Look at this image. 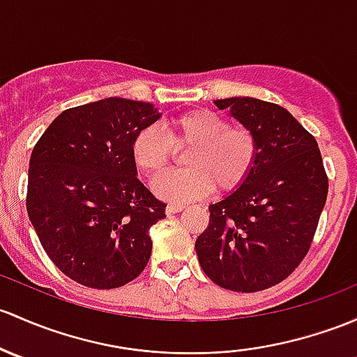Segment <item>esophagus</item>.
<instances>
[{
	"label": "esophagus",
	"instance_id": "1",
	"mask_svg": "<svg viewBox=\"0 0 357 357\" xmlns=\"http://www.w3.org/2000/svg\"><path fill=\"white\" fill-rule=\"evenodd\" d=\"M185 208H186V205H183V204H169L166 210H167V213H178Z\"/></svg>",
	"mask_w": 357,
	"mask_h": 357
}]
</instances>
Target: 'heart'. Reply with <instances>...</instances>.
<instances>
[{"label": "heart", "instance_id": "1", "mask_svg": "<svg viewBox=\"0 0 357 357\" xmlns=\"http://www.w3.org/2000/svg\"><path fill=\"white\" fill-rule=\"evenodd\" d=\"M169 135L157 126H145L131 142V157L140 171L157 174L167 166L176 147H192L185 155L188 167L157 176L152 188L172 202L238 190L253 171L258 140L246 126H229L222 116L208 109H193L169 119Z\"/></svg>", "mask_w": 357, "mask_h": 357}]
</instances>
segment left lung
I'll return each mask as SVG.
<instances>
[{
    "label": "left lung",
    "mask_w": 357,
    "mask_h": 357,
    "mask_svg": "<svg viewBox=\"0 0 357 357\" xmlns=\"http://www.w3.org/2000/svg\"><path fill=\"white\" fill-rule=\"evenodd\" d=\"M258 140L253 171L210 205L198 261L217 286L257 292L287 279L310 251L328 193L317 140L284 107L253 97L215 100Z\"/></svg>",
    "instance_id": "obj_1"
}]
</instances>
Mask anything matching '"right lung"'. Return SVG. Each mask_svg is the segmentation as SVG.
Segmentation results:
<instances>
[{"mask_svg":"<svg viewBox=\"0 0 357 357\" xmlns=\"http://www.w3.org/2000/svg\"><path fill=\"white\" fill-rule=\"evenodd\" d=\"M159 118L152 104L109 97L63 111L32 150L29 219L52 264L82 286L121 287L147 267L166 204L137 178L131 142Z\"/></svg>","mask_w":357,"mask_h":357,"instance_id":"1","label":"right lung"}]
</instances>
